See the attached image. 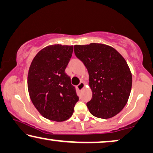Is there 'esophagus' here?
I'll return each instance as SVG.
<instances>
[{
    "instance_id": "34e87169",
    "label": "esophagus",
    "mask_w": 153,
    "mask_h": 153,
    "mask_svg": "<svg viewBox=\"0 0 153 153\" xmlns=\"http://www.w3.org/2000/svg\"><path fill=\"white\" fill-rule=\"evenodd\" d=\"M85 83L83 82H81L80 84H79L78 86H77V88H78V90H82V89L85 87Z\"/></svg>"
}]
</instances>
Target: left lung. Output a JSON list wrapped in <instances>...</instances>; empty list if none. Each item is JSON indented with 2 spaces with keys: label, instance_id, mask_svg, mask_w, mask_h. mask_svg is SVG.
Wrapping results in <instances>:
<instances>
[{
  "label": "left lung",
  "instance_id": "obj_1",
  "mask_svg": "<svg viewBox=\"0 0 153 153\" xmlns=\"http://www.w3.org/2000/svg\"><path fill=\"white\" fill-rule=\"evenodd\" d=\"M75 56L88 71L92 98L87 103L91 115L108 119L124 108L129 99L132 75L123 56L111 46L75 45Z\"/></svg>",
  "mask_w": 153,
  "mask_h": 153
}]
</instances>
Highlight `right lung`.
Wrapping results in <instances>:
<instances>
[{"mask_svg":"<svg viewBox=\"0 0 153 153\" xmlns=\"http://www.w3.org/2000/svg\"><path fill=\"white\" fill-rule=\"evenodd\" d=\"M73 46L54 45L40 51L28 73V89L33 104L47 119L62 122L72 116L79 98L65 73Z\"/></svg>","mask_w":153,"mask_h":153,"instance_id":"right-lung-1","label":"right lung"}]
</instances>
